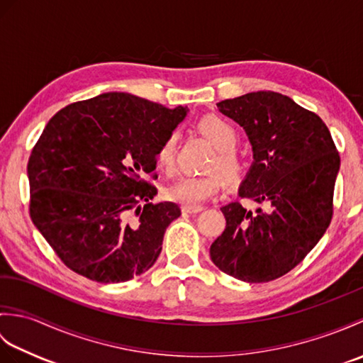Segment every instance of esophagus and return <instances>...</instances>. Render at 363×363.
Masks as SVG:
<instances>
[{"label":"esophagus","mask_w":363,"mask_h":363,"mask_svg":"<svg viewBox=\"0 0 363 363\" xmlns=\"http://www.w3.org/2000/svg\"><path fill=\"white\" fill-rule=\"evenodd\" d=\"M201 206H182V213H198L201 212Z\"/></svg>","instance_id":"34e87169"}]
</instances>
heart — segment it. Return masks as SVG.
I'll return each instance as SVG.
<instances>
[{
    "mask_svg": "<svg viewBox=\"0 0 363 363\" xmlns=\"http://www.w3.org/2000/svg\"><path fill=\"white\" fill-rule=\"evenodd\" d=\"M199 130L209 138L217 148V156L211 162V169H220L229 182H235L242 177L245 162L235 151L238 142L237 129L225 118L209 115L199 121ZM176 160V134H169L160 143L156 152L157 167L164 172H172ZM223 179L220 173L207 174H184L179 179L165 189V196L169 201L182 206H199L211 199L221 189Z\"/></svg>",
    "mask_w": 363,
    "mask_h": 363,
    "instance_id": "1",
    "label": "heart"
}]
</instances>
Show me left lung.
Listing matches in <instances>:
<instances>
[{
	"instance_id": "1",
	"label": "left lung",
	"mask_w": 363,
	"mask_h": 363,
	"mask_svg": "<svg viewBox=\"0 0 363 363\" xmlns=\"http://www.w3.org/2000/svg\"><path fill=\"white\" fill-rule=\"evenodd\" d=\"M238 123L254 162L238 196L259 204L221 207L226 229L211 246L223 273L243 282H268L295 268L333 220L340 156L317 113L276 91H251L217 104Z\"/></svg>"
}]
</instances>
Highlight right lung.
<instances>
[{"label":"right lung","instance_id":"add662e5","mask_svg":"<svg viewBox=\"0 0 363 363\" xmlns=\"http://www.w3.org/2000/svg\"><path fill=\"white\" fill-rule=\"evenodd\" d=\"M187 112L109 91L64 107L45 126L28 162L29 213L74 273L125 282L157 260L181 209L151 203L157 189L143 177H154L160 143Z\"/></svg>","mask_w":363,"mask_h":363}]
</instances>
